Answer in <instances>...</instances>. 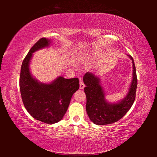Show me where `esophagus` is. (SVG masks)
<instances>
[{"mask_svg": "<svg viewBox=\"0 0 157 157\" xmlns=\"http://www.w3.org/2000/svg\"><path fill=\"white\" fill-rule=\"evenodd\" d=\"M85 87V84H84V82H83L81 79H80V82H79V89H84Z\"/></svg>", "mask_w": 157, "mask_h": 157, "instance_id": "1", "label": "esophagus"}]
</instances>
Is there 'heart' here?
I'll list each match as a JSON object with an SVG mask.
<instances>
[{"mask_svg": "<svg viewBox=\"0 0 157 157\" xmlns=\"http://www.w3.org/2000/svg\"><path fill=\"white\" fill-rule=\"evenodd\" d=\"M98 56H99L98 52H90L89 54L86 55L84 59L86 61H93V60L97 59Z\"/></svg>", "mask_w": 157, "mask_h": 157, "instance_id": "b5f03b06", "label": "heart"}]
</instances>
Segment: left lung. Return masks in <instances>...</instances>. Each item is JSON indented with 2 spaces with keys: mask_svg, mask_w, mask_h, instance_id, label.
Segmentation results:
<instances>
[{
  "mask_svg": "<svg viewBox=\"0 0 157 157\" xmlns=\"http://www.w3.org/2000/svg\"><path fill=\"white\" fill-rule=\"evenodd\" d=\"M132 61V80L129 91L125 98L116 103L106 101L105 93L101 85V79L94 73L87 72L83 78L86 87V111L90 119L98 125H107L119 121L128 112L135 101L138 80L134 59L128 55Z\"/></svg>",
  "mask_w": 157,
  "mask_h": 157,
  "instance_id": "left-lung-1",
  "label": "left lung"
}]
</instances>
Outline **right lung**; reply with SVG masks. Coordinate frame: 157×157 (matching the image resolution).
Wrapping results in <instances>:
<instances>
[{
    "instance_id": "1",
    "label": "right lung",
    "mask_w": 157,
    "mask_h": 157,
    "mask_svg": "<svg viewBox=\"0 0 157 157\" xmlns=\"http://www.w3.org/2000/svg\"><path fill=\"white\" fill-rule=\"evenodd\" d=\"M50 44V40L42 38L29 50L21 65L19 88L23 103L29 114L36 120L52 124L63 119L79 84L78 78L65 79L62 76L44 84L32 76L29 63L33 53Z\"/></svg>"
}]
</instances>
